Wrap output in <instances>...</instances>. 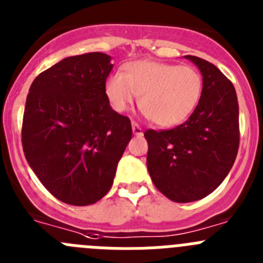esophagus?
<instances>
[{"label":"esophagus","mask_w":263,"mask_h":263,"mask_svg":"<svg viewBox=\"0 0 263 263\" xmlns=\"http://www.w3.org/2000/svg\"><path fill=\"white\" fill-rule=\"evenodd\" d=\"M132 131L136 136H143V128L136 122H132Z\"/></svg>","instance_id":"34e87169"}]
</instances>
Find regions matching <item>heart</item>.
<instances>
[{
	"mask_svg": "<svg viewBox=\"0 0 263 263\" xmlns=\"http://www.w3.org/2000/svg\"><path fill=\"white\" fill-rule=\"evenodd\" d=\"M203 80L191 65L157 61H134L122 74L111 76L105 93L111 107L124 112L132 107L135 97L151 122L160 127L178 126L187 119L199 102Z\"/></svg>",
	"mask_w": 263,
	"mask_h": 263,
	"instance_id": "b5f03b06",
	"label": "heart"
}]
</instances>
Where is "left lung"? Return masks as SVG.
Instances as JSON below:
<instances>
[{
  "mask_svg": "<svg viewBox=\"0 0 263 263\" xmlns=\"http://www.w3.org/2000/svg\"><path fill=\"white\" fill-rule=\"evenodd\" d=\"M203 76L198 106L170 129H146V166L156 187L173 202L199 200L219 186L235 164L240 144L235 86L214 64L187 55Z\"/></svg>",
  "mask_w": 263,
  "mask_h": 263,
  "instance_id": "8db88e82",
  "label": "left lung"
}]
</instances>
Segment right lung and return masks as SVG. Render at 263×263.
I'll use <instances>...</instances> for the list:
<instances>
[{"label":"right lung","mask_w":263,"mask_h":263,"mask_svg":"<svg viewBox=\"0 0 263 263\" xmlns=\"http://www.w3.org/2000/svg\"><path fill=\"white\" fill-rule=\"evenodd\" d=\"M110 56H70L30 86L22 122L26 160L61 202L87 205L108 193L132 137L128 117L111 108L105 85Z\"/></svg>","instance_id":"add662e5"}]
</instances>
